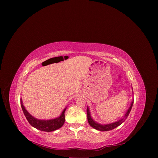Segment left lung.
<instances>
[{"label":"left lung","instance_id":"8db88e82","mask_svg":"<svg viewBox=\"0 0 158 158\" xmlns=\"http://www.w3.org/2000/svg\"><path fill=\"white\" fill-rule=\"evenodd\" d=\"M132 95H133V92H132ZM133 103H134V99H132L130 107H128V109H127V111H126L125 114H124L123 118L119 119V120H118L117 121H114L113 123H109V124H101V123H99L95 121L94 119L92 117V115H91V113H90V110H89V107L87 106L86 111H87V118H88V123L89 124V125L91 127H93L95 129H96V130H98V131H108L113 130V129L117 128L119 125H121L123 123L125 122V121L128 117L129 113H130V112L131 111L132 106H133Z\"/></svg>","mask_w":158,"mask_h":158}]
</instances>
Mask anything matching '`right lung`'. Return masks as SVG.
Segmentation results:
<instances>
[{
  "instance_id": "add662e5",
  "label": "right lung",
  "mask_w": 158,
  "mask_h": 158,
  "mask_svg": "<svg viewBox=\"0 0 158 158\" xmlns=\"http://www.w3.org/2000/svg\"><path fill=\"white\" fill-rule=\"evenodd\" d=\"M20 104L22 109L23 114L27 118V121L29 122L30 125L38 130L44 131V132H52L57 130L63 127L65 121V111L68 106H66L63 111H62L60 116L56 117L55 118L49 119V120H45V119H39L32 116L31 114L28 112L24 106L23 104V102L22 98L20 99Z\"/></svg>"
}]
</instances>
